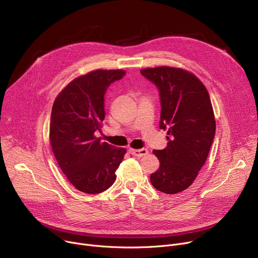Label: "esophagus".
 <instances>
[{
    "instance_id": "34e87169",
    "label": "esophagus",
    "mask_w": 258,
    "mask_h": 258,
    "mask_svg": "<svg viewBox=\"0 0 258 258\" xmlns=\"http://www.w3.org/2000/svg\"><path fill=\"white\" fill-rule=\"evenodd\" d=\"M128 152L132 154V156H135V157H144L148 153V150L146 148H141V149H132V148H130Z\"/></svg>"
}]
</instances>
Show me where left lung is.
I'll use <instances>...</instances> for the list:
<instances>
[{
  "instance_id": "obj_1",
  "label": "left lung",
  "mask_w": 258,
  "mask_h": 258,
  "mask_svg": "<svg viewBox=\"0 0 258 258\" xmlns=\"http://www.w3.org/2000/svg\"><path fill=\"white\" fill-rule=\"evenodd\" d=\"M140 73L159 90L160 128L168 134L167 147L152 151L160 168L150 181L162 193L176 194L193 183L208 159L216 133L211 98L204 85L180 68L162 66Z\"/></svg>"
}]
</instances>
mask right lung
Returning a JSON list of instances; mask_svg holds the SVG:
<instances>
[{"label": "right lung", "mask_w": 258, "mask_h": 258, "mask_svg": "<svg viewBox=\"0 0 258 258\" xmlns=\"http://www.w3.org/2000/svg\"><path fill=\"white\" fill-rule=\"evenodd\" d=\"M125 76L123 71H95L68 84L57 96L50 115L49 140L54 156L79 191L98 194L116 179L125 149L101 142L105 94L109 86Z\"/></svg>", "instance_id": "1"}]
</instances>
